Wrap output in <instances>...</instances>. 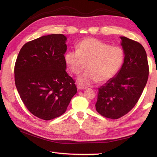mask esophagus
Returning a JSON list of instances; mask_svg holds the SVG:
<instances>
[{
    "instance_id": "1",
    "label": "esophagus",
    "mask_w": 157,
    "mask_h": 157,
    "mask_svg": "<svg viewBox=\"0 0 157 157\" xmlns=\"http://www.w3.org/2000/svg\"><path fill=\"white\" fill-rule=\"evenodd\" d=\"M77 88L78 90H84V89H86V87L84 86H82V85H81V84H78L77 85Z\"/></svg>"
}]
</instances>
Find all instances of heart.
Segmentation results:
<instances>
[{
	"label": "heart",
	"mask_w": 157,
	"mask_h": 157,
	"mask_svg": "<svg viewBox=\"0 0 157 157\" xmlns=\"http://www.w3.org/2000/svg\"><path fill=\"white\" fill-rule=\"evenodd\" d=\"M64 58L75 75L81 73L86 64L88 70L78 78V82L81 85H90L98 80L106 82L113 77L124 61V52L120 46L88 38L79 42L77 50L66 52Z\"/></svg>",
	"instance_id": "heart-1"
}]
</instances>
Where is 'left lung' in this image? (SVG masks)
I'll list each match as a JSON object with an SVG mask.
<instances>
[{
  "mask_svg": "<svg viewBox=\"0 0 157 157\" xmlns=\"http://www.w3.org/2000/svg\"><path fill=\"white\" fill-rule=\"evenodd\" d=\"M124 59L115 77L98 88L96 109L103 117L118 119L138 101L147 84L149 65L146 52L138 42L121 36Z\"/></svg>",
  "mask_w": 157,
  "mask_h": 157,
  "instance_id": "obj_1",
  "label": "left lung"
}]
</instances>
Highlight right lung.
<instances>
[{
	"mask_svg": "<svg viewBox=\"0 0 157 157\" xmlns=\"http://www.w3.org/2000/svg\"><path fill=\"white\" fill-rule=\"evenodd\" d=\"M66 40L62 34H52L27 42L14 67L22 101L33 115L44 121L63 115L77 92L75 80L65 71Z\"/></svg>",
	"mask_w": 157,
	"mask_h": 157,
	"instance_id": "add662e5",
	"label": "right lung"
}]
</instances>
